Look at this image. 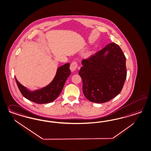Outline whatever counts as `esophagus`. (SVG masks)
<instances>
[{
	"mask_svg": "<svg viewBox=\"0 0 151 151\" xmlns=\"http://www.w3.org/2000/svg\"><path fill=\"white\" fill-rule=\"evenodd\" d=\"M77 67H78V63L76 62H73L70 65V69L72 72L75 71L77 69Z\"/></svg>",
	"mask_w": 151,
	"mask_h": 151,
	"instance_id": "34e87169",
	"label": "esophagus"
}]
</instances>
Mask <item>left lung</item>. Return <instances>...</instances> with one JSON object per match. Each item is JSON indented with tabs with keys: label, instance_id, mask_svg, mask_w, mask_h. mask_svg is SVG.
Listing matches in <instances>:
<instances>
[{
	"label": "left lung",
	"instance_id": "left-lung-1",
	"mask_svg": "<svg viewBox=\"0 0 151 151\" xmlns=\"http://www.w3.org/2000/svg\"><path fill=\"white\" fill-rule=\"evenodd\" d=\"M126 60L122 49L114 43L83 59L78 74L86 98L92 102L103 103L119 94L126 79Z\"/></svg>",
	"mask_w": 151,
	"mask_h": 151
}]
</instances>
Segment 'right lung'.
<instances>
[{"instance_id":"1","label":"right lung","mask_w":151,"mask_h":151,"mask_svg":"<svg viewBox=\"0 0 151 151\" xmlns=\"http://www.w3.org/2000/svg\"><path fill=\"white\" fill-rule=\"evenodd\" d=\"M69 65L70 64L68 63L59 67L51 83L38 90L29 91L22 85L15 77L16 83L22 94L29 101L38 104L52 102L59 96L66 80L70 75Z\"/></svg>"}]
</instances>
